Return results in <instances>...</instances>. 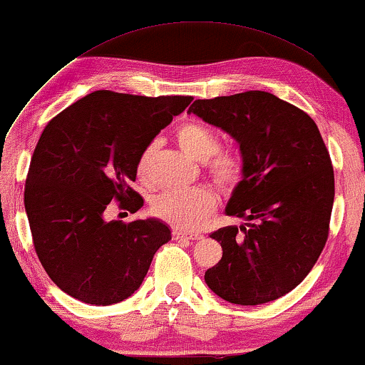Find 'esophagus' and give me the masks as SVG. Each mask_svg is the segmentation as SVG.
I'll use <instances>...</instances> for the list:
<instances>
[{
	"instance_id": "esophagus-1",
	"label": "esophagus",
	"mask_w": 365,
	"mask_h": 365,
	"mask_svg": "<svg viewBox=\"0 0 365 365\" xmlns=\"http://www.w3.org/2000/svg\"><path fill=\"white\" fill-rule=\"evenodd\" d=\"M172 237H173V240H200V239H203V235L201 234L182 232V230H173Z\"/></svg>"
}]
</instances>
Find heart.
I'll use <instances>...</instances> for the list:
<instances>
[{"mask_svg": "<svg viewBox=\"0 0 365 365\" xmlns=\"http://www.w3.org/2000/svg\"><path fill=\"white\" fill-rule=\"evenodd\" d=\"M178 146L195 160L206 162V172L222 192H234L244 178V160L237 153L219 151L221 140L217 133L200 121L190 120L175 131ZM155 144L144 148L138 159L136 170L143 182L153 178V159ZM216 195L207 187L187 190H165L151 203L155 217L178 229H195L216 207Z\"/></svg>", "mask_w": 365, "mask_h": 365, "instance_id": "heart-1", "label": "heart"}]
</instances>
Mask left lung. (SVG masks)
Wrapping results in <instances>:
<instances>
[{"label":"left lung","mask_w":365,"mask_h":365,"mask_svg":"<svg viewBox=\"0 0 365 365\" xmlns=\"http://www.w3.org/2000/svg\"><path fill=\"white\" fill-rule=\"evenodd\" d=\"M188 112L240 144L244 178L225 212L250 221L210 235L222 258L205 273L206 284L239 305L279 299L310 273L329 234L334 173L318 126L264 91L198 99Z\"/></svg>","instance_id":"obj_1"}]
</instances>
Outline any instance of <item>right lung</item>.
<instances>
[{
	"mask_svg": "<svg viewBox=\"0 0 365 365\" xmlns=\"http://www.w3.org/2000/svg\"><path fill=\"white\" fill-rule=\"evenodd\" d=\"M192 96H131L96 91L48 121L34 151L24 205L36 253L68 296L112 305L141 286L159 247L172 239L158 219L107 221L143 206L131 188L136 164L155 135Z\"/></svg>",
	"mask_w": 365,
	"mask_h": 365,
	"instance_id": "right-lung-1",
	"label": "right lung"
}]
</instances>
